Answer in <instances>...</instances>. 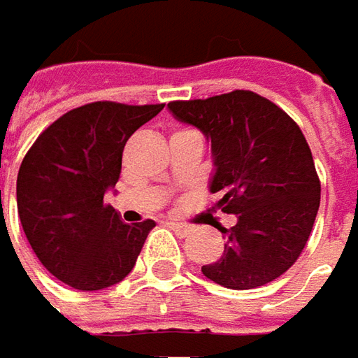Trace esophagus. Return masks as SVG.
Instances as JSON below:
<instances>
[{"mask_svg":"<svg viewBox=\"0 0 358 358\" xmlns=\"http://www.w3.org/2000/svg\"><path fill=\"white\" fill-rule=\"evenodd\" d=\"M169 225H170V229L176 231V233L182 235V237H186V235H189V233H194V231H196V225H192V223H182V221H170Z\"/></svg>","mask_w":358,"mask_h":358,"instance_id":"obj_1","label":"esophagus"}]
</instances>
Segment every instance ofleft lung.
<instances>
[{"mask_svg": "<svg viewBox=\"0 0 358 358\" xmlns=\"http://www.w3.org/2000/svg\"><path fill=\"white\" fill-rule=\"evenodd\" d=\"M169 108L211 141L215 208L237 215L235 227L221 229L225 250L201 266L203 276L231 290L276 280L306 249L320 210L322 182L301 129L249 90L170 101Z\"/></svg>", "mask_w": 358, "mask_h": 358, "instance_id": "1", "label": "left lung"}]
</instances>
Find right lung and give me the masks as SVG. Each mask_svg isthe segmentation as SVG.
I'll return each mask as SVG.
<instances>
[{
    "instance_id": "1",
    "label": "right lung",
    "mask_w": 358,
    "mask_h": 358,
    "mask_svg": "<svg viewBox=\"0 0 358 358\" xmlns=\"http://www.w3.org/2000/svg\"><path fill=\"white\" fill-rule=\"evenodd\" d=\"M164 103L94 101L36 137L17 176V210L46 271L76 290H103L133 271L155 221L123 223L103 201L117 184L129 137Z\"/></svg>"
}]
</instances>
